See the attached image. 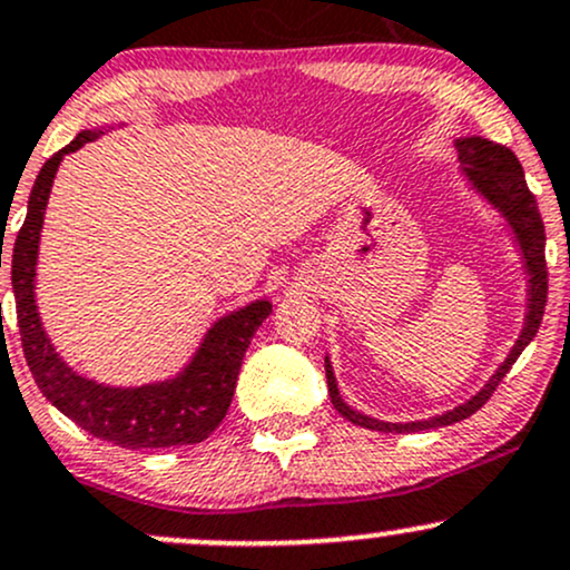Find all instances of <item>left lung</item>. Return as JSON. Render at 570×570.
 Returning a JSON list of instances; mask_svg holds the SVG:
<instances>
[{"instance_id": "obj_1", "label": "left lung", "mask_w": 570, "mask_h": 570, "mask_svg": "<svg viewBox=\"0 0 570 570\" xmlns=\"http://www.w3.org/2000/svg\"><path fill=\"white\" fill-rule=\"evenodd\" d=\"M460 159V173L465 175V180L471 184V189L484 199L487 205L498 210L503 216V222L509 224L514 243L519 246L524 262V275H528V314H524L522 333H519L517 343L511 346L509 356L503 360V365L492 373L490 381L465 403L454 405L452 411H443V414L430 416V419H416V422H381L367 414H360L352 405L343 403L341 392H337V381L333 373V362L330 356H324V371H327V386H330V400H333L335 411L341 416H346L348 422L360 424V428L379 430V433H419V430L430 428H446V424L462 422L471 414H476L481 405L490 400L495 386L503 381L505 373L511 371V365L517 362V356L524 352L530 341L541 327L543 308H547V259H543V248H547V235H543V222L539 214V203L528 189V180H524L522 165L511 148L498 146V142L484 140V137H458L454 140Z\"/></svg>"}]
</instances>
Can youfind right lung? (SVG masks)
I'll list each match as a JSON object with an SVG mask.
<instances>
[{"label":"right lung","mask_w":570,"mask_h":570,"mask_svg":"<svg viewBox=\"0 0 570 570\" xmlns=\"http://www.w3.org/2000/svg\"><path fill=\"white\" fill-rule=\"evenodd\" d=\"M108 129H83L70 146L56 151L42 165L35 186H31L27 222L12 246V295H16L23 356H27V365L42 395L94 438H102V441L124 449H165L199 443L227 416L243 354L259 324L271 316V299H254V303L218 318L205 333L203 343L184 371L175 373L173 379L142 386H110L80 376L56 352L51 337L42 330L40 314H37V252H40L42 218H46L56 170L67 154L97 140Z\"/></svg>","instance_id":"right-lung-1"}]
</instances>
